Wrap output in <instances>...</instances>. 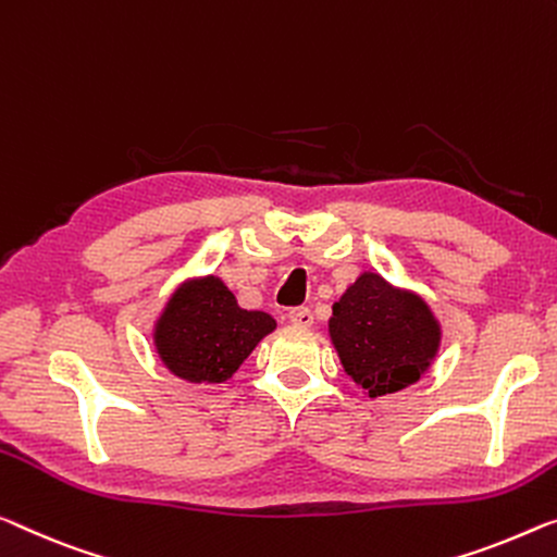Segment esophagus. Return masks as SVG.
<instances>
[{"label": "esophagus", "mask_w": 557, "mask_h": 557, "mask_svg": "<svg viewBox=\"0 0 557 557\" xmlns=\"http://www.w3.org/2000/svg\"><path fill=\"white\" fill-rule=\"evenodd\" d=\"M288 321L294 323L296 329H311V326H313V313H311V308H306V306L294 308V311H288Z\"/></svg>", "instance_id": "34e87169"}]
</instances>
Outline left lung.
Returning <instances> with one entry per match:
<instances>
[{
  "label": "left lung",
  "mask_w": 557,
  "mask_h": 557,
  "mask_svg": "<svg viewBox=\"0 0 557 557\" xmlns=\"http://www.w3.org/2000/svg\"><path fill=\"white\" fill-rule=\"evenodd\" d=\"M329 336L356 386L379 398L431 371L443 329L421 294L363 271L333 304Z\"/></svg>",
  "instance_id": "left-lung-1"
}]
</instances>
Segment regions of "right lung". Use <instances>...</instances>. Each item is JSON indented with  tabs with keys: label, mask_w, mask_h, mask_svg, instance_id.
Segmentation results:
<instances>
[{
	"label": "right lung",
	"mask_w": 557,
	"mask_h": 557,
	"mask_svg": "<svg viewBox=\"0 0 557 557\" xmlns=\"http://www.w3.org/2000/svg\"><path fill=\"white\" fill-rule=\"evenodd\" d=\"M276 321L246 311L216 273L184 278L153 321V348L176 379L194 386L226 383Z\"/></svg>",
	"instance_id": "right-lung-1"
}]
</instances>
